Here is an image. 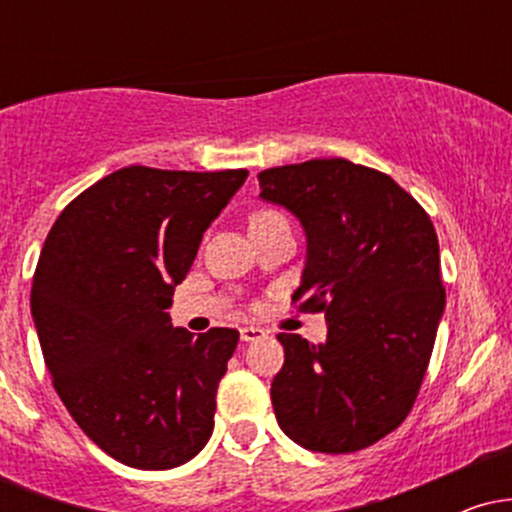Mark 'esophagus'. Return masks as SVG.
<instances>
[{
  "instance_id": "obj_1",
  "label": "esophagus",
  "mask_w": 512,
  "mask_h": 512,
  "mask_svg": "<svg viewBox=\"0 0 512 512\" xmlns=\"http://www.w3.org/2000/svg\"><path fill=\"white\" fill-rule=\"evenodd\" d=\"M262 337H267V330H262V327H240V339L243 342H257Z\"/></svg>"
}]
</instances>
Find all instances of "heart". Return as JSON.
<instances>
[{"label":"heart","mask_w":512,"mask_h":512,"mask_svg":"<svg viewBox=\"0 0 512 512\" xmlns=\"http://www.w3.org/2000/svg\"><path fill=\"white\" fill-rule=\"evenodd\" d=\"M279 211H272V209H260V211H255V214L250 216V226H260V223H267V221H272V219H279Z\"/></svg>","instance_id":"b5f03b06"}]
</instances>
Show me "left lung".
<instances>
[{
    "label": "left lung",
    "mask_w": 512,
    "mask_h": 512,
    "mask_svg": "<svg viewBox=\"0 0 512 512\" xmlns=\"http://www.w3.org/2000/svg\"><path fill=\"white\" fill-rule=\"evenodd\" d=\"M260 197L301 221L308 252L293 303L325 313L327 342L281 332L272 380L281 431L327 455L378 443L407 419L445 310L438 236L390 175L346 158L262 170Z\"/></svg>",
    "instance_id": "obj_1"
}]
</instances>
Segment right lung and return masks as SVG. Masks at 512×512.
I'll return each mask as SVG.
<instances>
[{
	"label": "right lung",
	"mask_w": 512,
	"mask_h": 512,
	"mask_svg": "<svg viewBox=\"0 0 512 512\" xmlns=\"http://www.w3.org/2000/svg\"><path fill=\"white\" fill-rule=\"evenodd\" d=\"M248 170L120 168L64 207L31 313L57 395L93 443L137 469L185 464L214 431L240 334H192L166 310Z\"/></svg>",
	"instance_id": "obj_1"
}]
</instances>
